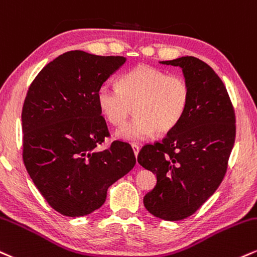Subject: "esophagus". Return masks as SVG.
<instances>
[{
	"label": "esophagus",
	"instance_id": "1",
	"mask_svg": "<svg viewBox=\"0 0 257 257\" xmlns=\"http://www.w3.org/2000/svg\"><path fill=\"white\" fill-rule=\"evenodd\" d=\"M132 147H133V151H134L135 157H138L139 151H140V147H139V145H137V144H133V145H132Z\"/></svg>",
	"mask_w": 257,
	"mask_h": 257
}]
</instances>
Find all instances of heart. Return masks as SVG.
<instances>
[{"instance_id":"obj_1","label":"heart","mask_w":257,"mask_h":257,"mask_svg":"<svg viewBox=\"0 0 257 257\" xmlns=\"http://www.w3.org/2000/svg\"><path fill=\"white\" fill-rule=\"evenodd\" d=\"M190 99V85L183 76L169 75L147 64L123 74L118 88L104 83L97 91L99 110L111 124H122L134 107V118L116 132L117 138L125 141L172 132L184 118Z\"/></svg>"}]
</instances>
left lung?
<instances>
[{
    "mask_svg": "<svg viewBox=\"0 0 257 257\" xmlns=\"http://www.w3.org/2000/svg\"><path fill=\"white\" fill-rule=\"evenodd\" d=\"M182 68L191 88L184 118L160 142L145 145L138 162L157 175L144 205L154 217H190L220 185L236 138L233 105L221 79L193 56L160 62Z\"/></svg>",
    "mask_w": 257,
    "mask_h": 257,
    "instance_id": "left-lung-1",
    "label": "left lung"
}]
</instances>
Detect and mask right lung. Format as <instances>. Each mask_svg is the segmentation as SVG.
<instances>
[{
  "label": "right lung",
  "instance_id": "add662e5",
  "mask_svg": "<svg viewBox=\"0 0 257 257\" xmlns=\"http://www.w3.org/2000/svg\"><path fill=\"white\" fill-rule=\"evenodd\" d=\"M125 62L122 56L64 52L38 73L25 98L23 159L46 202L66 217L100 208L107 189L134 168L131 145L110 137L97 91Z\"/></svg>",
  "mask_w": 257,
  "mask_h": 257
}]
</instances>
